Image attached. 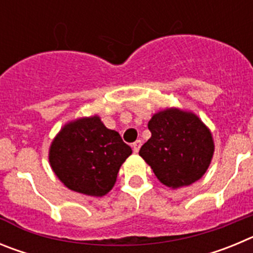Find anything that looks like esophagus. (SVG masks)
I'll return each mask as SVG.
<instances>
[{
    "label": "esophagus",
    "instance_id": "34e87169",
    "mask_svg": "<svg viewBox=\"0 0 253 253\" xmlns=\"http://www.w3.org/2000/svg\"><path fill=\"white\" fill-rule=\"evenodd\" d=\"M133 151L135 152V153H138V152H139V149H140V147H142V140L140 139H138V140H135V142L133 143Z\"/></svg>",
    "mask_w": 253,
    "mask_h": 253
}]
</instances>
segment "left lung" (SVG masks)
I'll use <instances>...</instances> for the list:
<instances>
[{
    "label": "left lung",
    "instance_id": "8db88e82",
    "mask_svg": "<svg viewBox=\"0 0 253 253\" xmlns=\"http://www.w3.org/2000/svg\"><path fill=\"white\" fill-rule=\"evenodd\" d=\"M148 129L152 137L139 154L163 185L177 189L204 175L213 157L214 143L198 116L169 109L154 114Z\"/></svg>",
    "mask_w": 253,
    "mask_h": 253
}]
</instances>
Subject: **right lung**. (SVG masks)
<instances>
[{
    "instance_id": "obj_1",
    "label": "right lung",
    "mask_w": 253,
    "mask_h": 253,
    "mask_svg": "<svg viewBox=\"0 0 253 253\" xmlns=\"http://www.w3.org/2000/svg\"><path fill=\"white\" fill-rule=\"evenodd\" d=\"M130 154L120 134L92 116L64 125L51 143L49 162L68 189L102 196L113 189L120 166Z\"/></svg>"
}]
</instances>
